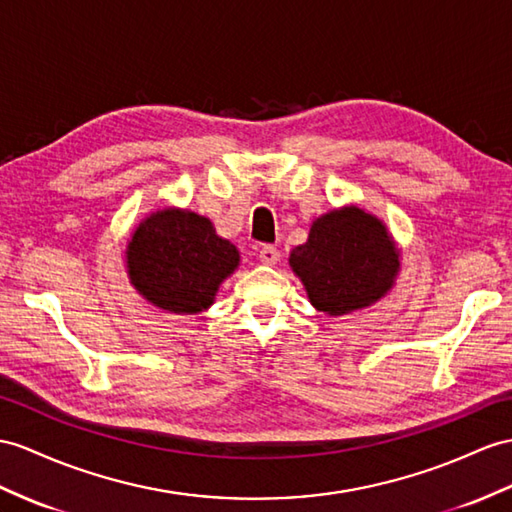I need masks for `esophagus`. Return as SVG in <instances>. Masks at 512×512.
<instances>
[{
    "instance_id": "34e87169",
    "label": "esophagus",
    "mask_w": 512,
    "mask_h": 512,
    "mask_svg": "<svg viewBox=\"0 0 512 512\" xmlns=\"http://www.w3.org/2000/svg\"><path fill=\"white\" fill-rule=\"evenodd\" d=\"M258 258L263 260L265 265H278L280 263V249L273 245H263L258 252Z\"/></svg>"
}]
</instances>
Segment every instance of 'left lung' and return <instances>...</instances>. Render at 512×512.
I'll return each instance as SVG.
<instances>
[{
	"instance_id": "obj_1",
	"label": "left lung",
	"mask_w": 512,
	"mask_h": 512,
	"mask_svg": "<svg viewBox=\"0 0 512 512\" xmlns=\"http://www.w3.org/2000/svg\"><path fill=\"white\" fill-rule=\"evenodd\" d=\"M400 249L386 223L347 204L319 215L289 265L308 302L328 317L352 315L378 304L400 276Z\"/></svg>"
}]
</instances>
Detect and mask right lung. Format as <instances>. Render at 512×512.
Segmentation results:
<instances>
[{"label":"right lung","mask_w":512,"mask_h":512,"mask_svg":"<svg viewBox=\"0 0 512 512\" xmlns=\"http://www.w3.org/2000/svg\"><path fill=\"white\" fill-rule=\"evenodd\" d=\"M241 265L213 221L189 208L165 206L141 219L126 245L128 280L149 304L176 315H199Z\"/></svg>","instance_id":"obj_1"}]
</instances>
